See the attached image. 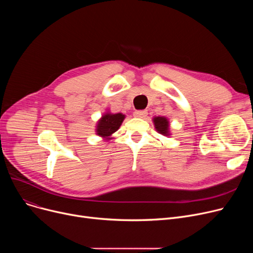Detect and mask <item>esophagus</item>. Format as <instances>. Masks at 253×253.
Listing matches in <instances>:
<instances>
[{
  "instance_id": "34e87169",
  "label": "esophagus",
  "mask_w": 253,
  "mask_h": 253,
  "mask_svg": "<svg viewBox=\"0 0 253 253\" xmlns=\"http://www.w3.org/2000/svg\"><path fill=\"white\" fill-rule=\"evenodd\" d=\"M147 114H148L147 111H135L133 116L135 118H144L145 116H147Z\"/></svg>"
}]
</instances>
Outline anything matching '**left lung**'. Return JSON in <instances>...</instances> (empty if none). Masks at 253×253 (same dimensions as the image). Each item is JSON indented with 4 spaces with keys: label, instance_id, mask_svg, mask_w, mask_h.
<instances>
[{
    "label": "left lung",
    "instance_id": "8db88e82",
    "mask_svg": "<svg viewBox=\"0 0 253 253\" xmlns=\"http://www.w3.org/2000/svg\"><path fill=\"white\" fill-rule=\"evenodd\" d=\"M153 123L155 126L156 131L158 133H160L164 136H170L171 132H170V123L169 120L166 117H154L153 118Z\"/></svg>",
    "mask_w": 253,
    "mask_h": 253
}]
</instances>
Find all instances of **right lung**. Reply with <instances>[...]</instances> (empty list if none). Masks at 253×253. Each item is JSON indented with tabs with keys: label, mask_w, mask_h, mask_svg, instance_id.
Segmentation results:
<instances>
[{
	"label": "right lung",
	"mask_w": 253,
	"mask_h": 253,
	"mask_svg": "<svg viewBox=\"0 0 253 253\" xmlns=\"http://www.w3.org/2000/svg\"><path fill=\"white\" fill-rule=\"evenodd\" d=\"M125 117L126 116L122 113L113 114L110 110H106L96 123V135L100 136L103 140H111L114 138L113 134L122 125Z\"/></svg>",
	"instance_id": "right-lung-1"
}]
</instances>
